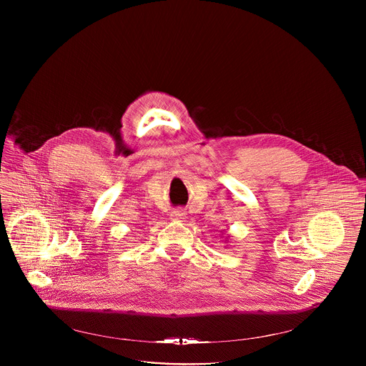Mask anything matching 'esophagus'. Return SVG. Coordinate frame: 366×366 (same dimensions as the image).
<instances>
[{"label":"esophagus","instance_id":"34e87169","mask_svg":"<svg viewBox=\"0 0 366 366\" xmlns=\"http://www.w3.org/2000/svg\"><path fill=\"white\" fill-rule=\"evenodd\" d=\"M185 212H182V210H174L172 213H171V219L172 220H178V222H181V220H184L185 219Z\"/></svg>","mask_w":366,"mask_h":366}]
</instances>
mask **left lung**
<instances>
[{"mask_svg": "<svg viewBox=\"0 0 366 366\" xmlns=\"http://www.w3.org/2000/svg\"><path fill=\"white\" fill-rule=\"evenodd\" d=\"M226 240H227V237H226ZM226 243H227V242H226Z\"/></svg>", "mask_w": 366, "mask_h": 366, "instance_id": "1", "label": "left lung"}]
</instances>
